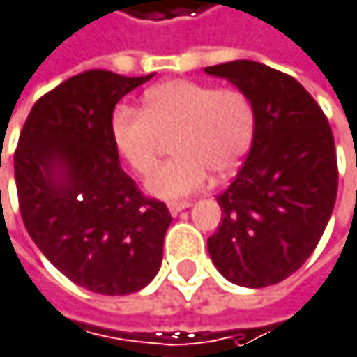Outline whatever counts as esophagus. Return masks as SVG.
Listing matches in <instances>:
<instances>
[{"label": "esophagus", "mask_w": 357, "mask_h": 357, "mask_svg": "<svg viewBox=\"0 0 357 357\" xmlns=\"http://www.w3.org/2000/svg\"><path fill=\"white\" fill-rule=\"evenodd\" d=\"M189 206H191V202H170V204H168V210H170L172 216H176V214H181L183 210H187Z\"/></svg>", "instance_id": "obj_1"}]
</instances>
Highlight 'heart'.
<instances>
[{
  "label": "heart",
  "mask_w": 357,
  "mask_h": 357,
  "mask_svg": "<svg viewBox=\"0 0 357 357\" xmlns=\"http://www.w3.org/2000/svg\"><path fill=\"white\" fill-rule=\"evenodd\" d=\"M174 134L176 158L147 181V191L160 199L204 189L212 170L227 176L239 168L256 137L254 101L239 89L174 79L147 89L143 112L118 105L109 120L116 153L141 176L155 168L162 139Z\"/></svg>",
  "instance_id": "obj_1"
}]
</instances>
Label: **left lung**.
<instances>
[{"instance_id":"left-lung-1","label":"left lung","mask_w":357,"mask_h":357,"mask_svg":"<svg viewBox=\"0 0 357 357\" xmlns=\"http://www.w3.org/2000/svg\"><path fill=\"white\" fill-rule=\"evenodd\" d=\"M250 95L256 137L245 164L218 195L222 220L208 239L218 272L250 289L291 276L316 250L337 199L328 120L293 77L252 60L208 66Z\"/></svg>"}]
</instances>
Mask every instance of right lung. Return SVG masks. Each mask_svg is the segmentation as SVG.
I'll return each mask as SVG.
<instances>
[{
  "mask_svg": "<svg viewBox=\"0 0 357 357\" xmlns=\"http://www.w3.org/2000/svg\"><path fill=\"white\" fill-rule=\"evenodd\" d=\"M151 77L87 70L64 81L33 105L14 153L31 239L93 293H135L162 266L172 216L120 168L109 137L116 103Z\"/></svg>",
  "mask_w": 357,
  "mask_h": 357,
  "instance_id": "obj_1",
  "label": "right lung"
}]
</instances>
